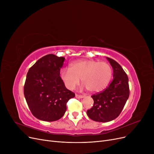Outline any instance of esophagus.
Masks as SVG:
<instances>
[{
	"label": "esophagus",
	"instance_id": "1",
	"mask_svg": "<svg viewBox=\"0 0 154 154\" xmlns=\"http://www.w3.org/2000/svg\"><path fill=\"white\" fill-rule=\"evenodd\" d=\"M76 98L81 99V98H83V96H82V95H78V94H76Z\"/></svg>",
	"mask_w": 154,
	"mask_h": 154
}]
</instances>
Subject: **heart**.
<instances>
[{"label": "heart", "mask_w": 154, "mask_h": 154, "mask_svg": "<svg viewBox=\"0 0 154 154\" xmlns=\"http://www.w3.org/2000/svg\"><path fill=\"white\" fill-rule=\"evenodd\" d=\"M109 63L93 60H80L72 63L69 68L60 70V75L69 89H74L80 82L91 92H100L108 85L112 77Z\"/></svg>", "instance_id": "b5f03b06"}]
</instances>
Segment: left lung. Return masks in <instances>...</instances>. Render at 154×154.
<instances>
[{"instance_id": "left-lung-1", "label": "left lung", "mask_w": 154, "mask_h": 154, "mask_svg": "<svg viewBox=\"0 0 154 154\" xmlns=\"http://www.w3.org/2000/svg\"><path fill=\"white\" fill-rule=\"evenodd\" d=\"M106 59L113 69V80L105 90L91 96L94 105L87 111L88 118L97 122H109L118 118L130 94L127 74L117 62Z\"/></svg>"}]
</instances>
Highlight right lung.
Segmentation results:
<instances>
[{
    "instance_id": "obj_1",
    "label": "right lung",
    "mask_w": 154,
    "mask_h": 154,
    "mask_svg": "<svg viewBox=\"0 0 154 154\" xmlns=\"http://www.w3.org/2000/svg\"><path fill=\"white\" fill-rule=\"evenodd\" d=\"M64 60L65 58L53 54L45 55L27 72L24 96L31 113L40 120L60 119L66 112L67 102L75 96L60 76Z\"/></svg>"
}]
</instances>
